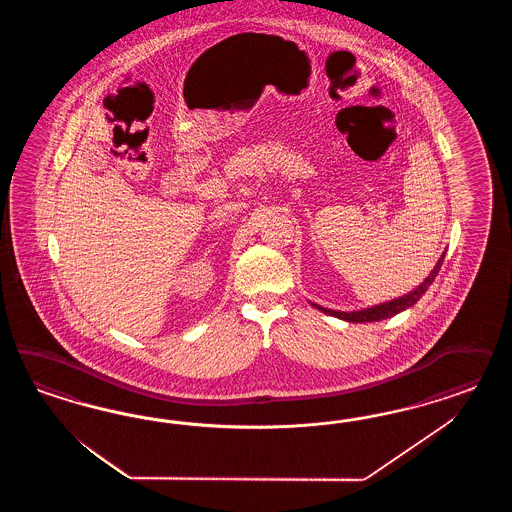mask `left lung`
<instances>
[{"mask_svg":"<svg viewBox=\"0 0 512 512\" xmlns=\"http://www.w3.org/2000/svg\"><path fill=\"white\" fill-rule=\"evenodd\" d=\"M443 259H445V255H441V259L435 264L434 272H432L428 278L424 279V283L419 285L415 291H411L409 295L402 296V298H396V300H392V302H387V304H381V306H375V308H368V310L353 311V313L326 310V308H321V306H315V308H319V310L323 311V313H328V315L340 317V319L349 321V323H373V321H383V319H388V317H392V315H396V313H400V311L407 310V308H411L413 304L419 302L420 296L424 295V293L428 291V287L434 283L435 276H437L439 270H441Z\"/></svg>","mask_w":512,"mask_h":512,"instance_id":"obj_1","label":"left lung"}]
</instances>
